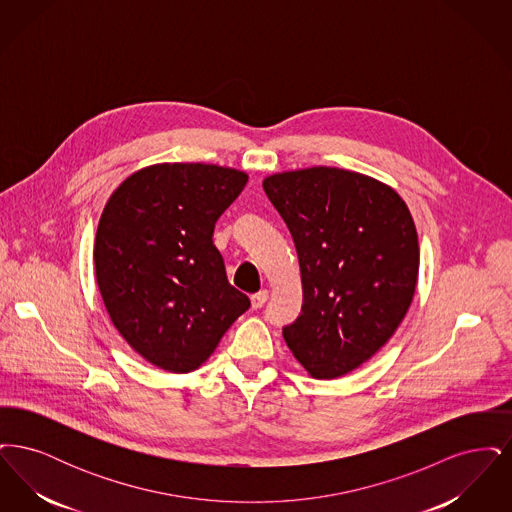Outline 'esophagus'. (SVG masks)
Instances as JSON below:
<instances>
[{
  "mask_svg": "<svg viewBox=\"0 0 512 512\" xmlns=\"http://www.w3.org/2000/svg\"><path fill=\"white\" fill-rule=\"evenodd\" d=\"M267 299V290H261L259 293H253V295H251V307H253V309H261V307L267 303Z\"/></svg>",
  "mask_w": 512,
  "mask_h": 512,
  "instance_id": "1",
  "label": "esophagus"
}]
</instances>
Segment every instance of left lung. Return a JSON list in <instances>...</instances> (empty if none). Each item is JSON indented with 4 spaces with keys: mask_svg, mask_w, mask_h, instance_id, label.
Instances as JSON below:
<instances>
[{
    "mask_svg": "<svg viewBox=\"0 0 512 512\" xmlns=\"http://www.w3.org/2000/svg\"><path fill=\"white\" fill-rule=\"evenodd\" d=\"M263 188L290 228L303 284L284 340L313 378L343 376L411 307L420 263L411 211L390 186L336 167L278 172Z\"/></svg>",
    "mask_w": 512,
    "mask_h": 512,
    "instance_id": "1",
    "label": "left lung"
}]
</instances>
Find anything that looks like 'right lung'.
<instances>
[{
	"mask_svg": "<svg viewBox=\"0 0 512 512\" xmlns=\"http://www.w3.org/2000/svg\"><path fill=\"white\" fill-rule=\"evenodd\" d=\"M245 184L236 169L161 163L130 174L109 197L96 280L115 328L147 363L192 372L249 309L213 244L215 222Z\"/></svg>",
	"mask_w": 512,
	"mask_h": 512,
	"instance_id": "obj_1",
	"label": "right lung"
}]
</instances>
